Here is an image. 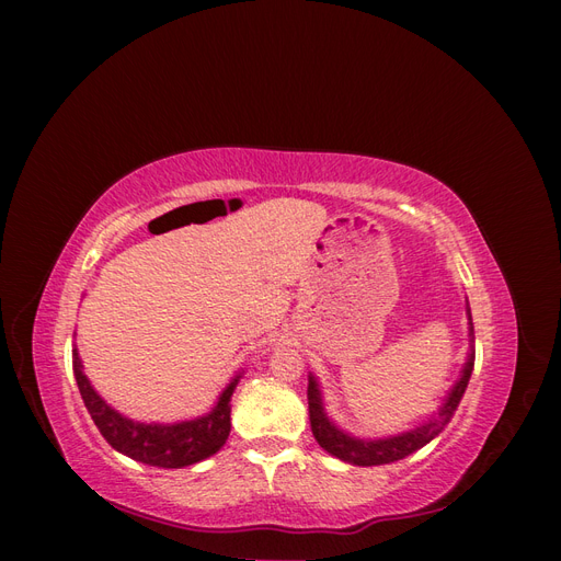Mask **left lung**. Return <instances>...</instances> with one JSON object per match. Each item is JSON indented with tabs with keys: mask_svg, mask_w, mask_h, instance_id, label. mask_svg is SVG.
I'll use <instances>...</instances> for the list:
<instances>
[{
	"mask_svg": "<svg viewBox=\"0 0 561 561\" xmlns=\"http://www.w3.org/2000/svg\"><path fill=\"white\" fill-rule=\"evenodd\" d=\"M468 318H470V309H468ZM470 336H472V328H470ZM472 365H474V351H470L461 379L456 381V386L451 388V393L447 396L445 404L439 407L435 419L423 423V426H419L414 431H407L402 435L386 437V439H358V437H351V435L339 431L334 423L325 416V410H322V400H320V390H318L316 379L309 377L307 396H309V419H311L313 437L318 439V445L322 449L330 451L336 458H342V461H346V463H353V466H383V463L400 461V458L414 454L423 445H428L435 435L443 433V428L454 416L458 402H461V398L466 393L470 375H472Z\"/></svg>",
	"mask_w": 561,
	"mask_h": 561,
	"instance_id": "obj_1",
	"label": "left lung"
}]
</instances>
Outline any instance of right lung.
<instances>
[{
  "instance_id": "add662e5",
  "label": "right lung",
  "mask_w": 561,
  "mask_h": 561,
  "mask_svg": "<svg viewBox=\"0 0 561 561\" xmlns=\"http://www.w3.org/2000/svg\"><path fill=\"white\" fill-rule=\"evenodd\" d=\"M72 369L79 386L83 404L95 421L98 431L103 433L107 443L135 461L157 466V468H184L203 461L222 449L231 431V393L241 377H236L225 393L219 396L213 412L198 416L194 421L173 423V426H161V423H138L114 412L112 407L100 398L87 375L81 369V360L77 348L72 351Z\"/></svg>"
}]
</instances>
